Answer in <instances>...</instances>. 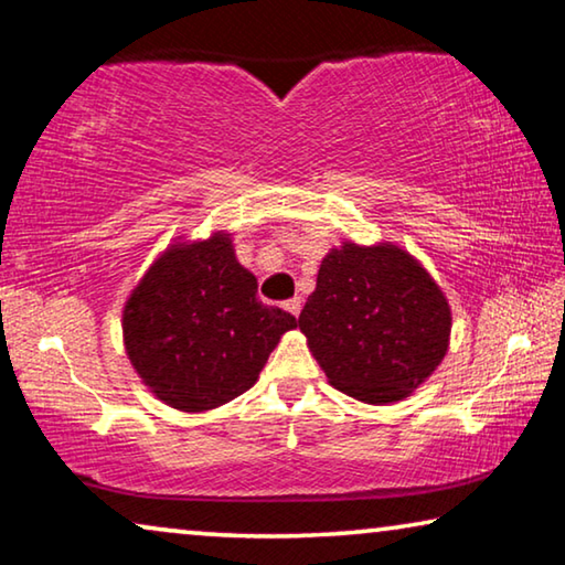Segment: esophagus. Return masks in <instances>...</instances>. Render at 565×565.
<instances>
[{"mask_svg": "<svg viewBox=\"0 0 565 565\" xmlns=\"http://www.w3.org/2000/svg\"><path fill=\"white\" fill-rule=\"evenodd\" d=\"M301 297H294V299H289V301H286L284 303V309L286 311H289V315H294V317H299L301 315Z\"/></svg>", "mask_w": 565, "mask_h": 565, "instance_id": "esophagus-1", "label": "esophagus"}]
</instances>
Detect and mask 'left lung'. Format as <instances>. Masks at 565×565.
<instances>
[{
  "label": "left lung",
  "mask_w": 565,
  "mask_h": 565,
  "mask_svg": "<svg viewBox=\"0 0 565 565\" xmlns=\"http://www.w3.org/2000/svg\"><path fill=\"white\" fill-rule=\"evenodd\" d=\"M299 329L331 387L366 405H392L445 360L452 311L407 248L342 241L321 258Z\"/></svg>",
  "instance_id": "left-lung-1"
}]
</instances>
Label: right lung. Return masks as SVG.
Instances as JSON below:
<instances>
[{
	"mask_svg": "<svg viewBox=\"0 0 565 565\" xmlns=\"http://www.w3.org/2000/svg\"><path fill=\"white\" fill-rule=\"evenodd\" d=\"M228 231L178 236L122 307L125 354L163 405L199 415L236 399L297 319L256 297Z\"/></svg>",
	"mask_w": 565,
	"mask_h": 565,
	"instance_id": "add662e5",
	"label": "right lung"
}]
</instances>
